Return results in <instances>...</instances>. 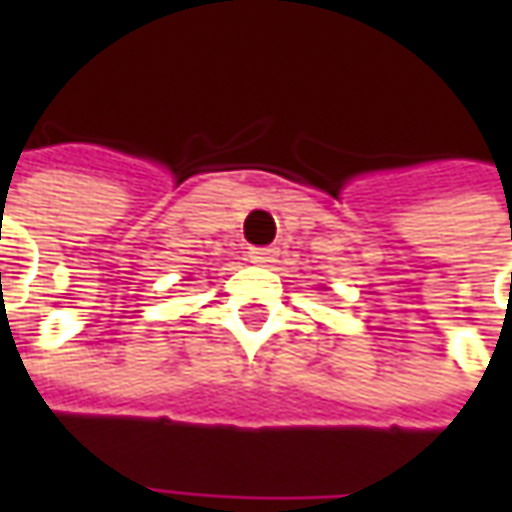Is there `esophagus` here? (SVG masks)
<instances>
[{
	"label": "esophagus",
	"mask_w": 512,
	"mask_h": 512,
	"mask_svg": "<svg viewBox=\"0 0 512 512\" xmlns=\"http://www.w3.org/2000/svg\"><path fill=\"white\" fill-rule=\"evenodd\" d=\"M274 257H277V249H271V246H257V249H249V260L257 263V266H268V263H274Z\"/></svg>",
	"instance_id": "esophagus-1"
}]
</instances>
